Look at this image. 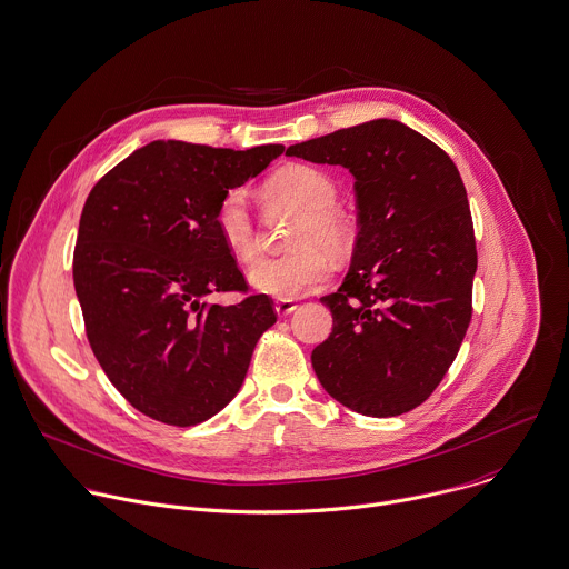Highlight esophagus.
<instances>
[{
	"mask_svg": "<svg viewBox=\"0 0 569 569\" xmlns=\"http://www.w3.org/2000/svg\"><path fill=\"white\" fill-rule=\"evenodd\" d=\"M274 310L279 317H286L297 310V303L292 299H279V301H274Z\"/></svg>",
	"mask_w": 569,
	"mask_h": 569,
	"instance_id": "obj_1",
	"label": "esophagus"
}]
</instances>
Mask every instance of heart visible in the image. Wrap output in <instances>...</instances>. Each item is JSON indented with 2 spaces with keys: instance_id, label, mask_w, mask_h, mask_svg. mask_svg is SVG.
<instances>
[{
  "instance_id": "heart-1",
  "label": "heart",
  "mask_w": 569,
  "mask_h": 569,
  "mask_svg": "<svg viewBox=\"0 0 569 569\" xmlns=\"http://www.w3.org/2000/svg\"><path fill=\"white\" fill-rule=\"evenodd\" d=\"M268 194L301 210L290 246L281 257H268L252 266L250 283L257 292L274 299H297L315 290L330 277L332 257H343L352 248V230L343 214L335 210V180L310 164H290L268 180ZM214 226L219 239L232 257L250 261L257 252L254 221L243 189H230L217 206Z\"/></svg>"
}]
</instances>
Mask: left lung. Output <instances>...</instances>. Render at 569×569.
<instances>
[{"mask_svg":"<svg viewBox=\"0 0 569 569\" xmlns=\"http://www.w3.org/2000/svg\"><path fill=\"white\" fill-rule=\"evenodd\" d=\"M286 156L355 176L357 241L330 337L312 350L321 387L370 418L420 407L442 382L471 321L478 268L467 189L453 160L416 129L380 118Z\"/></svg>","mask_w":569,"mask_h":569,"instance_id":"1","label":"left lung"}]
</instances>
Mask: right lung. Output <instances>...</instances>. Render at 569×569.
<instances>
[{
  "instance_id": "obj_1",
  "label": "right lung",
  "mask_w": 569,
  "mask_h": 569,
  "mask_svg": "<svg viewBox=\"0 0 569 569\" xmlns=\"http://www.w3.org/2000/svg\"><path fill=\"white\" fill-rule=\"evenodd\" d=\"M283 149L153 140L91 189L73 252L76 295L109 382L151 420L194 427L217 416L277 321L268 295H248L214 212ZM214 291L247 297L221 307L209 301Z\"/></svg>"
}]
</instances>
